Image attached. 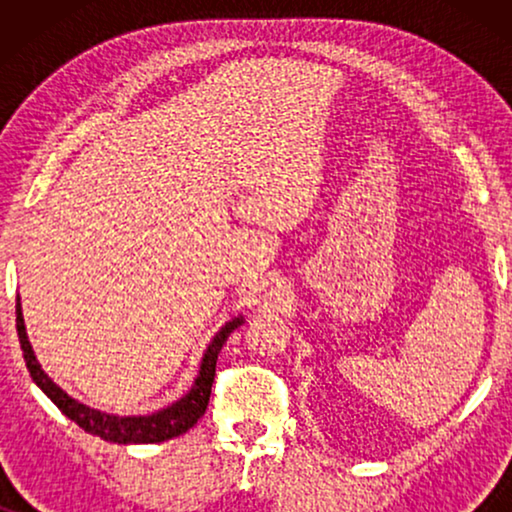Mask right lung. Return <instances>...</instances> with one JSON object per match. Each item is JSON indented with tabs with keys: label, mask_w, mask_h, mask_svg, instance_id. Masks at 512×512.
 I'll list each match as a JSON object with an SVG mask.
<instances>
[{
	"label": "right lung",
	"mask_w": 512,
	"mask_h": 512,
	"mask_svg": "<svg viewBox=\"0 0 512 512\" xmlns=\"http://www.w3.org/2000/svg\"><path fill=\"white\" fill-rule=\"evenodd\" d=\"M240 324H242V317H237L233 321H228V324L214 335V340L209 342L205 356H202L198 380H195L191 391H188L184 398H179V401L172 403L170 408L153 412V415H146V417H114V415H104L100 410L86 408L83 403L74 401L72 396H67L60 387H55L51 377L41 370L37 359H34L30 340H27V333H25L23 312H20V298L16 300L18 340H20V349H23L27 370H30L32 380L39 384V389L44 391L55 405H58L62 415H67L72 422L79 424L83 431L118 445L163 443V440L181 436V433H186L193 424H198V419L205 415L209 405V394H212V384L216 375V359H219L221 347L226 345L228 335L233 333Z\"/></svg>",
	"instance_id": "obj_1"
}]
</instances>
